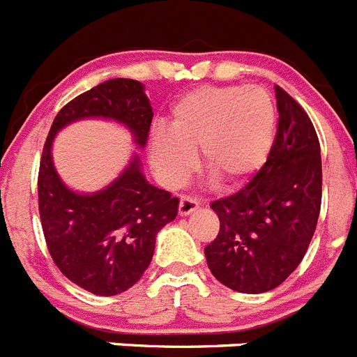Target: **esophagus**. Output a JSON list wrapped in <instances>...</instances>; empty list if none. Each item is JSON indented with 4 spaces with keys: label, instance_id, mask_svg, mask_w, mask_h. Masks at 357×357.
<instances>
[{
    "label": "esophagus",
    "instance_id": "esophagus-1",
    "mask_svg": "<svg viewBox=\"0 0 357 357\" xmlns=\"http://www.w3.org/2000/svg\"><path fill=\"white\" fill-rule=\"evenodd\" d=\"M198 204H200V202H198L197 198L185 195V197L181 198V204H178V213H181V216H188L189 213H193V211L198 209Z\"/></svg>",
    "mask_w": 357,
    "mask_h": 357
}]
</instances>
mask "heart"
Wrapping results in <instances>:
<instances>
[{"instance_id": "heart-1", "label": "heart", "mask_w": 357, "mask_h": 357, "mask_svg": "<svg viewBox=\"0 0 357 357\" xmlns=\"http://www.w3.org/2000/svg\"><path fill=\"white\" fill-rule=\"evenodd\" d=\"M275 103L263 87H200L175 103L169 128L150 137V160L164 185L193 173L200 148L204 168L227 185L250 178L266 162L275 132Z\"/></svg>"}]
</instances>
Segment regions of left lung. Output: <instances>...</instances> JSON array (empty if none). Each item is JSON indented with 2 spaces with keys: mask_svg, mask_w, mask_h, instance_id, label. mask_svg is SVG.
Here are the masks:
<instances>
[{
  "mask_svg": "<svg viewBox=\"0 0 357 357\" xmlns=\"http://www.w3.org/2000/svg\"><path fill=\"white\" fill-rule=\"evenodd\" d=\"M275 139L263 168L239 191L211 204L220 230L206 247L222 284L264 293L282 284L304 259L321 206L320 143L307 112L275 87Z\"/></svg>",
  "mask_w": 357,
  "mask_h": 357,
  "instance_id": "1",
  "label": "left lung"
}]
</instances>
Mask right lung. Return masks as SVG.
<instances>
[{
  "label": "right lung",
  "mask_w": 357,
  "mask_h": 357,
  "mask_svg": "<svg viewBox=\"0 0 357 357\" xmlns=\"http://www.w3.org/2000/svg\"><path fill=\"white\" fill-rule=\"evenodd\" d=\"M112 118L127 125L139 146L150 132V100L143 84L112 78L66 103L53 119L37 176L44 239L56 268L80 288L110 296L143 277L155 250V236L175 220L178 198L148 184L135 157L118 181L94 195L73 193L52 162L56 130L82 118Z\"/></svg>",
  "instance_id": "right-lung-1"
}]
</instances>
